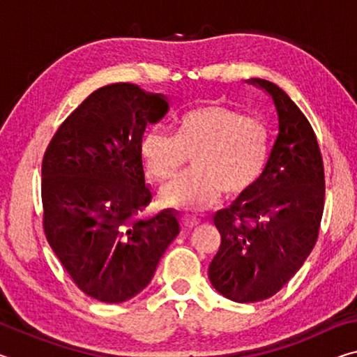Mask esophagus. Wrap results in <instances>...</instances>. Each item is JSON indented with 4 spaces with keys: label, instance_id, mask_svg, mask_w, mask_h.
Wrapping results in <instances>:
<instances>
[{
    "label": "esophagus",
    "instance_id": "obj_1",
    "mask_svg": "<svg viewBox=\"0 0 357 357\" xmlns=\"http://www.w3.org/2000/svg\"><path fill=\"white\" fill-rule=\"evenodd\" d=\"M198 223V220L197 219H190V217H183V219H181V225H183L185 229H190V228H193Z\"/></svg>",
    "mask_w": 357,
    "mask_h": 357
}]
</instances>
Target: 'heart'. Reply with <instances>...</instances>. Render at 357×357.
Wrapping results in <instances>:
<instances>
[{
    "label": "heart",
    "mask_w": 357,
    "mask_h": 357,
    "mask_svg": "<svg viewBox=\"0 0 357 357\" xmlns=\"http://www.w3.org/2000/svg\"><path fill=\"white\" fill-rule=\"evenodd\" d=\"M271 134L258 119L219 104L200 105L174 123L173 135L151 129L143 135L140 154L144 170L165 184L184 170H192L160 193V203L185 213H200L219 200L243 197L255 187L271 159Z\"/></svg>",
    "instance_id": "heart-1"
}]
</instances>
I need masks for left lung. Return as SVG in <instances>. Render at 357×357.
<instances>
[{
	"instance_id": "8db88e82",
	"label": "left lung",
	"mask_w": 357,
	"mask_h": 357,
	"mask_svg": "<svg viewBox=\"0 0 357 357\" xmlns=\"http://www.w3.org/2000/svg\"><path fill=\"white\" fill-rule=\"evenodd\" d=\"M247 83L273 99L279 134L259 183L214 214L220 247L208 275L222 296L258 302L298 273L317 243L324 209V167L317 135L288 94L263 78Z\"/></svg>"
}]
</instances>
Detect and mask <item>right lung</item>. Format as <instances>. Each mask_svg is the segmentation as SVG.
<instances>
[{
	"label": "right lung",
	"instance_id": "obj_1",
	"mask_svg": "<svg viewBox=\"0 0 357 357\" xmlns=\"http://www.w3.org/2000/svg\"><path fill=\"white\" fill-rule=\"evenodd\" d=\"M167 112L165 96L107 84L69 114L44 154L45 238L75 285L100 302L143 291L181 229L172 211L132 220L153 198L140 154L144 129Z\"/></svg>",
	"mask_w": 357,
	"mask_h": 357
}]
</instances>
